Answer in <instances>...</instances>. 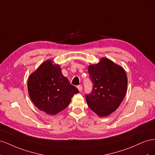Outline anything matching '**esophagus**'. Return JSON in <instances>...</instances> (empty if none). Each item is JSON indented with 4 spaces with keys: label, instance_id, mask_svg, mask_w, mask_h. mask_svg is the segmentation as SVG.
<instances>
[{
    "label": "esophagus",
    "instance_id": "esophagus-1",
    "mask_svg": "<svg viewBox=\"0 0 155 155\" xmlns=\"http://www.w3.org/2000/svg\"><path fill=\"white\" fill-rule=\"evenodd\" d=\"M78 90H79V91H81L83 90V87H82L81 85H79L78 86Z\"/></svg>",
    "mask_w": 155,
    "mask_h": 155
}]
</instances>
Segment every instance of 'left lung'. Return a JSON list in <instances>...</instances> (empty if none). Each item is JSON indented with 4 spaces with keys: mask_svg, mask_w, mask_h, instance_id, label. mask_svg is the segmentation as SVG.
<instances>
[{
    "mask_svg": "<svg viewBox=\"0 0 155 155\" xmlns=\"http://www.w3.org/2000/svg\"><path fill=\"white\" fill-rule=\"evenodd\" d=\"M93 83L85 94L87 105L98 116L104 117L116 110L126 94L127 78L123 68L107 58L88 68Z\"/></svg>",
    "mask_w": 155,
    "mask_h": 155,
    "instance_id": "1",
    "label": "left lung"
}]
</instances>
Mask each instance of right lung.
Here are the masks:
<instances>
[{
    "label": "right lung",
    "mask_w": 155,
    "mask_h": 155,
    "mask_svg": "<svg viewBox=\"0 0 155 155\" xmlns=\"http://www.w3.org/2000/svg\"><path fill=\"white\" fill-rule=\"evenodd\" d=\"M28 89L31 101L41 110L54 115L69 105L78 89L70 83L59 65L51 60L44 62L30 75Z\"/></svg>",
    "instance_id": "obj_1"
}]
</instances>
